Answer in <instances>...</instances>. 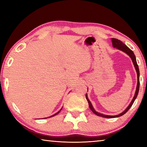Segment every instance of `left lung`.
Masks as SVG:
<instances>
[{"label":"left lung","instance_id":"obj_1","mask_svg":"<svg viewBox=\"0 0 147 147\" xmlns=\"http://www.w3.org/2000/svg\"><path fill=\"white\" fill-rule=\"evenodd\" d=\"M111 42H112V45H113V48H116V49H117L119 50H120V51L124 52V53H125L126 54H127V55H128L130 57L131 61H132V62H133L134 67H135L136 72H137V76H138V84H137V87H136V90L135 94H134L133 99L131 100L130 104H129L128 106L125 109H124L123 112L121 113L120 114H119V115H104V114L97 112V111H96L95 109H94L93 105H92L91 102H90V100H89V98L88 97V94H87V93H86V97L87 100H88V102L89 107V108L91 109V110L93 111V112L94 114H95V115H98V116H100V117H104V118L119 117H121L122 115H123L124 114H125L128 111V109L131 108V106H132V104H134V101H135V100L137 98V96H138V93H139V70L138 65V63H137L136 58L135 54H134V53H133V51H131V49H129L125 44H124L123 42H122L120 40H119V39H115V38H111Z\"/></svg>","mask_w":147,"mask_h":147}]
</instances>
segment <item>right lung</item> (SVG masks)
<instances>
[{"label":"right lung","mask_w":147,"mask_h":147,"mask_svg":"<svg viewBox=\"0 0 147 147\" xmlns=\"http://www.w3.org/2000/svg\"><path fill=\"white\" fill-rule=\"evenodd\" d=\"M61 109H62V108L60 109V110H59V111H58V112H57V113H56L55 114H54V115H51V116H50V117H45V118H43V119H47V118H50V117H54V116H55V115H57V114H58V113H59V111H60L61 110Z\"/></svg>","instance_id":"add662e5"}]
</instances>
